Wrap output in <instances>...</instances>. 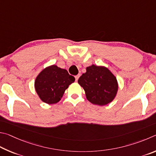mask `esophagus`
<instances>
[{
    "label": "esophagus",
    "mask_w": 156,
    "mask_h": 156,
    "mask_svg": "<svg viewBox=\"0 0 156 156\" xmlns=\"http://www.w3.org/2000/svg\"><path fill=\"white\" fill-rule=\"evenodd\" d=\"M81 76V75H80V74H78V75H76L75 76V80H76V81H77V80H78V79L79 78H80V76Z\"/></svg>",
    "instance_id": "1"
}]
</instances>
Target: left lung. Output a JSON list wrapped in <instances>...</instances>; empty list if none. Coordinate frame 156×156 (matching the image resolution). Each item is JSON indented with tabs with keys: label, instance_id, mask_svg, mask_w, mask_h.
I'll list each match as a JSON object with an SVG mask.
<instances>
[{
	"label": "left lung",
	"instance_id": "left-lung-1",
	"mask_svg": "<svg viewBox=\"0 0 156 156\" xmlns=\"http://www.w3.org/2000/svg\"><path fill=\"white\" fill-rule=\"evenodd\" d=\"M78 83L85 90L86 99L101 106L112 101L119 88L116 76L108 68L94 64L86 68Z\"/></svg>",
	"mask_w": 156,
	"mask_h": 156
}]
</instances>
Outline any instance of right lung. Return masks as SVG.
Instances as JSON below:
<instances>
[{
	"label": "right lung",
	"mask_w": 156,
	"mask_h": 156,
	"mask_svg": "<svg viewBox=\"0 0 156 156\" xmlns=\"http://www.w3.org/2000/svg\"><path fill=\"white\" fill-rule=\"evenodd\" d=\"M75 80L66 70L52 65L45 68L37 76L35 89L43 102L55 104L61 100L66 90Z\"/></svg>",
	"instance_id": "1"
}]
</instances>
